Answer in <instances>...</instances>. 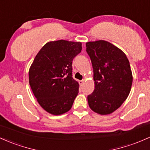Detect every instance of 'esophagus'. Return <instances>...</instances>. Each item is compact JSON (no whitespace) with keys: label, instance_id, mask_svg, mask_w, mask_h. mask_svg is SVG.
Segmentation results:
<instances>
[{"label":"esophagus","instance_id":"34e87169","mask_svg":"<svg viewBox=\"0 0 150 150\" xmlns=\"http://www.w3.org/2000/svg\"><path fill=\"white\" fill-rule=\"evenodd\" d=\"M79 83H80V86H82V85H83V84H84V80H80V81H79Z\"/></svg>","mask_w":150,"mask_h":150}]
</instances>
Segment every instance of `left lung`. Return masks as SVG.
<instances>
[{"label":"left lung","mask_w":150,"mask_h":150,"mask_svg":"<svg viewBox=\"0 0 150 150\" xmlns=\"http://www.w3.org/2000/svg\"><path fill=\"white\" fill-rule=\"evenodd\" d=\"M93 65L95 90L88 96L90 109L100 115L112 113L130 93L132 74L124 52L108 41L86 42Z\"/></svg>","instance_id":"8db88e82"}]
</instances>
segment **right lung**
<instances>
[{
  "label": "right lung",
  "instance_id": "right-lung-1",
  "mask_svg": "<svg viewBox=\"0 0 150 150\" xmlns=\"http://www.w3.org/2000/svg\"><path fill=\"white\" fill-rule=\"evenodd\" d=\"M82 50L80 42H47L29 69V83L38 103L47 112L60 115L71 109L79 84L72 78V60Z\"/></svg>",
  "mask_w": 150,
  "mask_h": 150
}]
</instances>
